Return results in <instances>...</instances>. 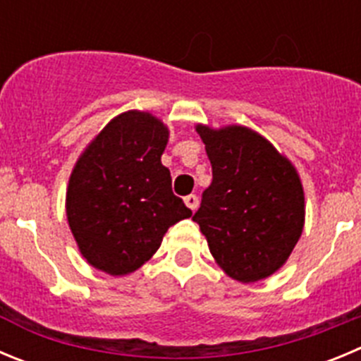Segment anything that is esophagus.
I'll list each match as a JSON object with an SVG mask.
<instances>
[{
  "label": "esophagus",
  "instance_id": "34e87169",
  "mask_svg": "<svg viewBox=\"0 0 361 361\" xmlns=\"http://www.w3.org/2000/svg\"><path fill=\"white\" fill-rule=\"evenodd\" d=\"M184 202H186V206L190 207L191 211H195L198 207V197L197 195H188V197L184 198Z\"/></svg>",
  "mask_w": 361,
  "mask_h": 361
}]
</instances>
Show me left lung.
Segmentation results:
<instances>
[{
    "label": "left lung",
    "instance_id": "8db88e82",
    "mask_svg": "<svg viewBox=\"0 0 361 361\" xmlns=\"http://www.w3.org/2000/svg\"><path fill=\"white\" fill-rule=\"evenodd\" d=\"M213 166L193 220L214 261L240 283L267 279L288 261L304 229L299 171L267 137L243 125L197 123Z\"/></svg>",
    "mask_w": 361,
    "mask_h": 361
}]
</instances>
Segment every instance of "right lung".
I'll use <instances>...</instances> for the list:
<instances>
[{
	"mask_svg": "<svg viewBox=\"0 0 361 361\" xmlns=\"http://www.w3.org/2000/svg\"><path fill=\"white\" fill-rule=\"evenodd\" d=\"M170 130L147 111L112 118L69 175L66 216L82 257L109 276H128L161 247L173 224L191 216L171 191L161 155Z\"/></svg>",
	"mask_w": 361,
	"mask_h": 361,
	"instance_id": "right-lung-1",
	"label": "right lung"
}]
</instances>
